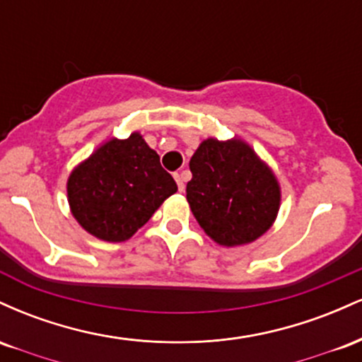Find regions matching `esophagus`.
<instances>
[{"label": "esophagus", "mask_w": 362, "mask_h": 362, "mask_svg": "<svg viewBox=\"0 0 362 362\" xmlns=\"http://www.w3.org/2000/svg\"><path fill=\"white\" fill-rule=\"evenodd\" d=\"M175 182H177V185H178V190H180V192H184V189H185V185H184V180H182V177H180V173H175Z\"/></svg>", "instance_id": "esophagus-1"}]
</instances>
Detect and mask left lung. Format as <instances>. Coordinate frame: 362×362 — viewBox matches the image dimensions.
<instances>
[{
	"mask_svg": "<svg viewBox=\"0 0 362 362\" xmlns=\"http://www.w3.org/2000/svg\"><path fill=\"white\" fill-rule=\"evenodd\" d=\"M187 201L207 236L223 247L255 242L276 221L281 185L243 139L207 138L190 158Z\"/></svg>",
	"mask_w": 362,
	"mask_h": 362,
	"instance_id": "left-lung-1",
	"label": "left lung"
}]
</instances>
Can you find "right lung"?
<instances>
[{
    "label": "right lung",
    "instance_id": "right-lung-1",
    "mask_svg": "<svg viewBox=\"0 0 362 362\" xmlns=\"http://www.w3.org/2000/svg\"><path fill=\"white\" fill-rule=\"evenodd\" d=\"M68 202L80 226L103 242H126L177 192L173 177L139 132L112 138L74 167Z\"/></svg>",
    "mask_w": 362,
    "mask_h": 362
}]
</instances>
